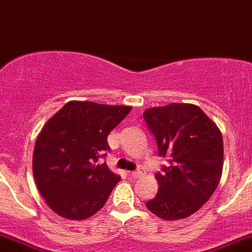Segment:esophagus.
I'll use <instances>...</instances> for the list:
<instances>
[{
	"label": "esophagus",
	"instance_id": "34e87169",
	"mask_svg": "<svg viewBox=\"0 0 252 252\" xmlns=\"http://www.w3.org/2000/svg\"><path fill=\"white\" fill-rule=\"evenodd\" d=\"M142 171H139V169H137V171H133V172H130V173H129V176L130 177H133V178H139L140 176H142Z\"/></svg>",
	"mask_w": 252,
	"mask_h": 252
}]
</instances>
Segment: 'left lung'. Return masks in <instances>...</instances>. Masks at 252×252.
<instances>
[{"label":"left lung","mask_w":252,"mask_h":252,"mask_svg":"<svg viewBox=\"0 0 252 252\" xmlns=\"http://www.w3.org/2000/svg\"><path fill=\"white\" fill-rule=\"evenodd\" d=\"M143 117L156 138L158 156L168 162L156 173L159 191L147 208L168 221L186 219L202 207L219 186L223 164L221 131L193 104L151 108Z\"/></svg>","instance_id":"obj_1"}]
</instances>
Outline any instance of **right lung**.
Segmentation results:
<instances>
[{"label": "right lung", "instance_id": "add662e5", "mask_svg": "<svg viewBox=\"0 0 252 252\" xmlns=\"http://www.w3.org/2000/svg\"><path fill=\"white\" fill-rule=\"evenodd\" d=\"M130 106L69 101L42 128L33 149L32 171L50 208L67 220L96 214L121 176L100 159L110 151L108 134Z\"/></svg>", "mask_w": 252, "mask_h": 252}]
</instances>
